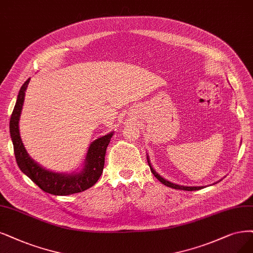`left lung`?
I'll list each match as a JSON object with an SVG mask.
<instances>
[{
	"mask_svg": "<svg viewBox=\"0 0 253 253\" xmlns=\"http://www.w3.org/2000/svg\"><path fill=\"white\" fill-rule=\"evenodd\" d=\"M147 160H148V164H149V167H150V170H151V172L153 173V175L156 177V178L160 180L162 183H164L165 185H167V186H169V188H172V189H176V190H184V191H197V190H201V189H203L204 186H185V185H179V184H175V183H172V182H170V181H168L167 179H165L164 177H162L160 174H158L153 168H152V166H151V164H150V161H149V156L147 157Z\"/></svg>",
	"mask_w": 253,
	"mask_h": 253,
	"instance_id": "1",
	"label": "left lung"
}]
</instances>
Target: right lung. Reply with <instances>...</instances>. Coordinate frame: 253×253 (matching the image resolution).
<instances>
[{
  "label": "right lung",
  "instance_id": "add662e5",
  "mask_svg": "<svg viewBox=\"0 0 253 253\" xmlns=\"http://www.w3.org/2000/svg\"><path fill=\"white\" fill-rule=\"evenodd\" d=\"M29 81L30 78L23 84L20 92H18L15 106L10 118V123H9L14 155L18 168L43 192L52 195L65 196L89 189L98 181L103 172L106 149L114 132L103 135L90 144L85 160H84L85 162L84 167L79 173L73 172L72 174H64L45 170L44 168L34 162L26 151L20 135V129H18V122H20L25 100V91Z\"/></svg>",
  "mask_w": 253,
  "mask_h": 253
}]
</instances>
